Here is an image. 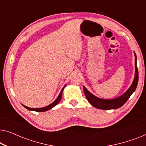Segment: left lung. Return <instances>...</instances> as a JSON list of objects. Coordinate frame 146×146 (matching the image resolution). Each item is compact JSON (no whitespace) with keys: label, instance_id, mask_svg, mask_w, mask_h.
Segmentation results:
<instances>
[{"label":"left lung","instance_id":"left-lung-1","mask_svg":"<svg viewBox=\"0 0 146 146\" xmlns=\"http://www.w3.org/2000/svg\"><path fill=\"white\" fill-rule=\"evenodd\" d=\"M135 55V77L133 81L131 84V86L129 89L125 92L124 94L114 99L106 100L99 98L92 94L84 86H83V90L84 92L85 96L90 104L94 107L101 110H112L117 109L122 106L126 102L129 98L131 96L133 92L136 89L137 83H138V70L137 68V57L136 54L134 52Z\"/></svg>","mask_w":146,"mask_h":146}]
</instances>
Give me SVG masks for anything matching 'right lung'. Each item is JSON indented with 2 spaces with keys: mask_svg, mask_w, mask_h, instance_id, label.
Masks as SVG:
<instances>
[{
  "mask_svg": "<svg viewBox=\"0 0 146 146\" xmlns=\"http://www.w3.org/2000/svg\"><path fill=\"white\" fill-rule=\"evenodd\" d=\"M66 86V85L64 86L63 87V88L62 89V90L60 92L58 96V98L56 99L55 101H54L52 103L50 104L47 106L46 107H43V108H29V107H27L26 106L23 105V106L25 108H27V110H32V111H46L47 110H49L50 109L52 108L53 107H54L55 106H56L60 102V100L62 98V92L64 90V88Z\"/></svg>",
  "mask_w": 146,
  "mask_h": 146,
  "instance_id": "obj_1",
  "label": "right lung"
}]
</instances>
